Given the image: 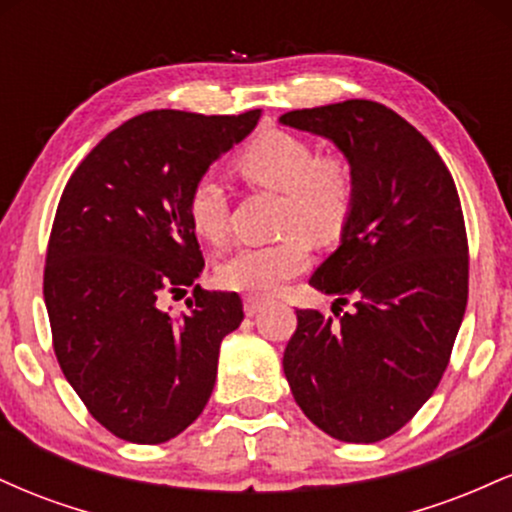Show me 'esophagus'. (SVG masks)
Here are the masks:
<instances>
[{"mask_svg": "<svg viewBox=\"0 0 512 512\" xmlns=\"http://www.w3.org/2000/svg\"><path fill=\"white\" fill-rule=\"evenodd\" d=\"M264 305H267V303H264L262 298H257V296H245V298H243L245 315H250V317H252V315H257V313H262Z\"/></svg>", "mask_w": 512, "mask_h": 512, "instance_id": "1", "label": "esophagus"}]
</instances>
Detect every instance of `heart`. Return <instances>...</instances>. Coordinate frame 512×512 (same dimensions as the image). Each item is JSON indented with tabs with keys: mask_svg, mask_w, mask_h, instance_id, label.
Here are the masks:
<instances>
[{
	"mask_svg": "<svg viewBox=\"0 0 512 512\" xmlns=\"http://www.w3.org/2000/svg\"><path fill=\"white\" fill-rule=\"evenodd\" d=\"M238 173L252 187L281 192L279 228L284 238L267 245H243L219 267L226 289L250 296H274L308 267L313 243H332L344 233L356 209L358 175L342 151H322L286 129L257 134L236 158ZM192 228L209 243H221L231 223V197L214 173L192 182L187 195Z\"/></svg>",
	"mask_w": 512,
	"mask_h": 512,
	"instance_id": "obj_1",
	"label": "heart"
}]
</instances>
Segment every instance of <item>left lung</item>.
<instances>
[{
    "label": "left lung",
    "mask_w": 512,
    "mask_h": 512,
    "mask_svg": "<svg viewBox=\"0 0 512 512\" xmlns=\"http://www.w3.org/2000/svg\"><path fill=\"white\" fill-rule=\"evenodd\" d=\"M281 122L332 139L358 175L342 245L310 279L337 298L334 317L296 310L286 380L327 436L378 443L414 419L450 363L469 296L460 195L431 142L383 103L351 98Z\"/></svg>",
    "instance_id": "obj_1"
}]
</instances>
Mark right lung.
Instances as JSON below:
<instances>
[{
	"label": "right lung",
	"instance_id": "add662e5",
	"mask_svg": "<svg viewBox=\"0 0 512 512\" xmlns=\"http://www.w3.org/2000/svg\"><path fill=\"white\" fill-rule=\"evenodd\" d=\"M262 110H151L120 125L74 170L45 252L52 349L88 414L129 443H166L207 407L221 339L243 322L238 293L195 286L204 257L187 195Z\"/></svg>",
	"mask_w": 512,
	"mask_h": 512
}]
</instances>
